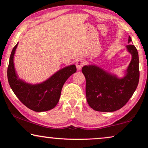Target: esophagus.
I'll return each mask as SVG.
<instances>
[{
	"instance_id": "esophagus-1",
	"label": "esophagus",
	"mask_w": 148,
	"mask_h": 148,
	"mask_svg": "<svg viewBox=\"0 0 148 148\" xmlns=\"http://www.w3.org/2000/svg\"><path fill=\"white\" fill-rule=\"evenodd\" d=\"M85 63H86V62H85L84 60L82 59H80V60H78L76 62V68L77 69V70H80L81 69L82 67H83L84 65L85 64Z\"/></svg>"
}]
</instances>
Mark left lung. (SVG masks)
I'll use <instances>...</instances> for the list:
<instances>
[{
    "label": "left lung",
    "instance_id": "left-lung-1",
    "mask_svg": "<svg viewBox=\"0 0 148 148\" xmlns=\"http://www.w3.org/2000/svg\"><path fill=\"white\" fill-rule=\"evenodd\" d=\"M128 43L126 47L132 59L121 78L95 64L86 65L82 69L86 79L87 101L96 111L111 112L119 110L127 104L136 89L140 77L138 53L131 44L130 36Z\"/></svg>",
    "mask_w": 148,
    "mask_h": 148
}]
</instances>
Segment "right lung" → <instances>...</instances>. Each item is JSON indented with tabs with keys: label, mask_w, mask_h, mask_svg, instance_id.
I'll list each match as a JSON object with an SVG mask.
<instances>
[{
	"label": "right lung",
	"mask_w": 148,
	"mask_h": 148,
	"mask_svg": "<svg viewBox=\"0 0 148 148\" xmlns=\"http://www.w3.org/2000/svg\"><path fill=\"white\" fill-rule=\"evenodd\" d=\"M17 43L12 51L7 71L8 80L12 91L19 100L34 112H46L56 107L61 97L65 82L76 72L75 64L64 67L40 84H31L20 79L16 72L14 57Z\"/></svg>",
	"instance_id": "obj_1"
}]
</instances>
